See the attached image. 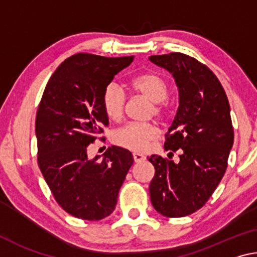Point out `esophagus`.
<instances>
[{
	"label": "esophagus",
	"instance_id": "1",
	"mask_svg": "<svg viewBox=\"0 0 257 257\" xmlns=\"http://www.w3.org/2000/svg\"><path fill=\"white\" fill-rule=\"evenodd\" d=\"M146 160V156H144L143 154H139V153H134V161L136 163L139 162H143V161Z\"/></svg>",
	"mask_w": 257,
	"mask_h": 257
}]
</instances>
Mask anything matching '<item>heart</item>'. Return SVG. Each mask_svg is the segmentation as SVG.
<instances>
[{
    "instance_id": "obj_1",
    "label": "heart",
    "mask_w": 257,
    "mask_h": 257,
    "mask_svg": "<svg viewBox=\"0 0 257 257\" xmlns=\"http://www.w3.org/2000/svg\"><path fill=\"white\" fill-rule=\"evenodd\" d=\"M132 88L152 102V112L162 115L164 108L162 102L168 97V84L162 76L154 72L141 75L132 80ZM125 93L122 87L115 82L108 84L102 95L104 112L112 120H118L123 113ZM158 136L153 124L143 122H130L113 133L115 145L134 152H144Z\"/></svg>"
}]
</instances>
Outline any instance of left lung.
Wrapping results in <instances>:
<instances>
[{
    "mask_svg": "<svg viewBox=\"0 0 257 257\" xmlns=\"http://www.w3.org/2000/svg\"><path fill=\"white\" fill-rule=\"evenodd\" d=\"M150 61L175 78L179 106L164 150L180 151L178 163L158 155L149 158L155 168L151 202L162 215L181 217L207 202L227 170L233 145L230 105L216 76L196 59L169 53L151 55Z\"/></svg>",
    "mask_w": 257,
    "mask_h": 257,
    "instance_id": "left-lung-1",
    "label": "left lung"
}]
</instances>
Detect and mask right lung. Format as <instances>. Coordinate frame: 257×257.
<instances>
[{
    "mask_svg": "<svg viewBox=\"0 0 257 257\" xmlns=\"http://www.w3.org/2000/svg\"><path fill=\"white\" fill-rule=\"evenodd\" d=\"M133 61L134 56L75 54L60 64L43 93L35 129L38 165L59 205L78 219L110 215L134 163L133 154L118 146L108 147L102 160L87 153L108 124L104 89Z\"/></svg>",
    "mask_w": 257,
    "mask_h": 257,
    "instance_id": "obj_1",
    "label": "right lung"
}]
</instances>
